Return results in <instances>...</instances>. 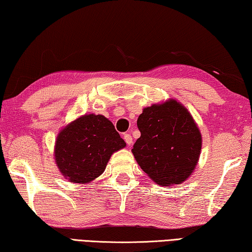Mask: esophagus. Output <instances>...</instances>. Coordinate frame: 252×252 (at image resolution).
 <instances>
[{"instance_id": "obj_1", "label": "esophagus", "mask_w": 252, "mask_h": 252, "mask_svg": "<svg viewBox=\"0 0 252 252\" xmlns=\"http://www.w3.org/2000/svg\"><path fill=\"white\" fill-rule=\"evenodd\" d=\"M124 139H125V142L127 145H131V143H133V138H131V136L129 134H124Z\"/></svg>"}]
</instances>
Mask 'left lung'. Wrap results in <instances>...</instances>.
Masks as SVG:
<instances>
[{
  "label": "left lung",
  "instance_id": "1",
  "mask_svg": "<svg viewBox=\"0 0 252 252\" xmlns=\"http://www.w3.org/2000/svg\"><path fill=\"white\" fill-rule=\"evenodd\" d=\"M131 152L142 170L163 187L184 182L199 160L202 138L188 109L176 100L153 105L137 119Z\"/></svg>",
  "mask_w": 252,
  "mask_h": 252
}]
</instances>
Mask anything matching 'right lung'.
Wrapping results in <instances>:
<instances>
[{
	"label": "right lung",
	"instance_id": "obj_1",
	"mask_svg": "<svg viewBox=\"0 0 252 252\" xmlns=\"http://www.w3.org/2000/svg\"><path fill=\"white\" fill-rule=\"evenodd\" d=\"M126 143L101 115H85L58 135L55 156L63 175L72 183H88L102 174L111 154Z\"/></svg>",
	"mask_w": 252,
	"mask_h": 252
}]
</instances>
